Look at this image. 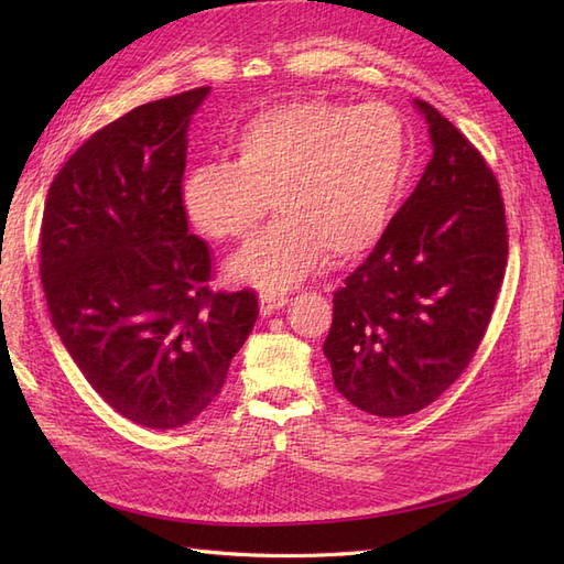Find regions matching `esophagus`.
Masks as SVG:
<instances>
[{"instance_id":"obj_1","label":"esophagus","mask_w":564,"mask_h":564,"mask_svg":"<svg viewBox=\"0 0 564 564\" xmlns=\"http://www.w3.org/2000/svg\"><path fill=\"white\" fill-rule=\"evenodd\" d=\"M286 301H290L286 292H263V296H260V311H263V315H270L272 311L286 306Z\"/></svg>"}]
</instances>
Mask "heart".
I'll list each match as a JSON object with an SVG mask.
<instances>
[{
    "label": "heart",
    "instance_id": "b5f03b06",
    "mask_svg": "<svg viewBox=\"0 0 564 564\" xmlns=\"http://www.w3.org/2000/svg\"><path fill=\"white\" fill-rule=\"evenodd\" d=\"M231 153L235 162L188 167L184 210L200 235L229 243L251 237L274 200L282 217L229 270L282 292L323 253L351 260L386 235L404 188L409 131L388 102L299 100L251 117L231 139Z\"/></svg>",
    "mask_w": 564,
    "mask_h": 564
}]
</instances>
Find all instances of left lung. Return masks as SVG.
Wrapping results in <instances>:
<instances>
[{
    "label": "left lung",
    "mask_w": 564,
    "mask_h": 564,
    "mask_svg": "<svg viewBox=\"0 0 564 564\" xmlns=\"http://www.w3.org/2000/svg\"><path fill=\"white\" fill-rule=\"evenodd\" d=\"M433 158L386 235L333 296L323 351L337 392L373 416L435 402L484 339L507 268L500 184L429 102Z\"/></svg>",
    "instance_id": "obj_1"
}]
</instances>
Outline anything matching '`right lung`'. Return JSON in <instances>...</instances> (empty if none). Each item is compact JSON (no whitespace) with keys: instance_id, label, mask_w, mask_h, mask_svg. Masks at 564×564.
Returning a JSON list of instances; mask_svg holds the SVG:
<instances>
[{"instance_id":"obj_1","label":"right lung","mask_w":564,"mask_h":564,"mask_svg":"<svg viewBox=\"0 0 564 564\" xmlns=\"http://www.w3.org/2000/svg\"><path fill=\"white\" fill-rule=\"evenodd\" d=\"M208 93L145 102L95 131L54 176L40 229L66 351L109 406L155 431L213 406L258 318L253 290H210V246L188 235L186 129Z\"/></svg>"}]
</instances>
